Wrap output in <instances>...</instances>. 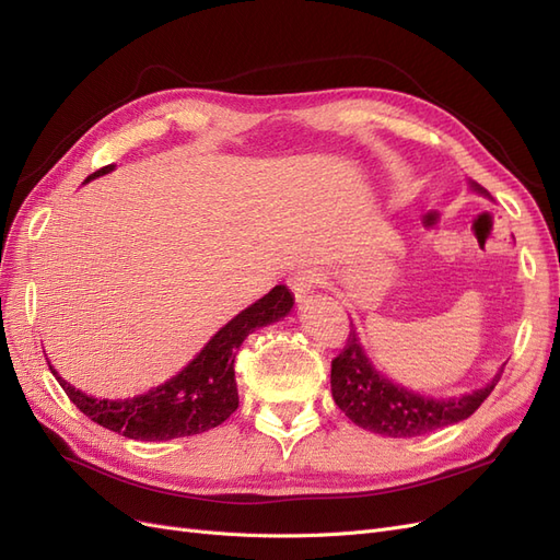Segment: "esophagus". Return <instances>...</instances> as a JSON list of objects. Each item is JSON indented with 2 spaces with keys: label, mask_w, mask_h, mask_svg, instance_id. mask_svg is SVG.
Wrapping results in <instances>:
<instances>
[{
  "label": "esophagus",
  "mask_w": 560,
  "mask_h": 560,
  "mask_svg": "<svg viewBox=\"0 0 560 560\" xmlns=\"http://www.w3.org/2000/svg\"><path fill=\"white\" fill-rule=\"evenodd\" d=\"M317 282L319 278L313 268H299L294 273H290V278H287V284H290V290L299 301H306L315 292Z\"/></svg>",
  "instance_id": "1"
}]
</instances>
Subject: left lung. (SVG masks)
Segmentation results:
<instances>
[{
	"label": "left lung",
	"instance_id": "obj_1",
	"mask_svg": "<svg viewBox=\"0 0 560 560\" xmlns=\"http://www.w3.org/2000/svg\"><path fill=\"white\" fill-rule=\"evenodd\" d=\"M474 191L488 196L483 186L471 182ZM504 369V366H502ZM502 369L488 385L474 389L469 395L453 399H434L411 393L401 385L387 381L381 371L369 362L360 346V336L350 322L346 348L331 360V395L354 425L383 436H420L446 425H455L479 409L483 399L493 393Z\"/></svg>",
	"mask_w": 560,
	"mask_h": 560
}]
</instances>
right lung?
<instances>
[{
	"label": "right lung",
	"instance_id": "add662e5",
	"mask_svg": "<svg viewBox=\"0 0 560 560\" xmlns=\"http://www.w3.org/2000/svg\"><path fill=\"white\" fill-rule=\"evenodd\" d=\"M114 165H105L89 175L86 182L107 175ZM294 306V296L284 284H276L266 296L235 315L219 329L208 346L186 364L179 374L144 395L130 399H95L74 385L58 378L67 397L77 404L97 425L124 434L138 442H167V439L208 432L238 409V385H235V354L245 338L270 322L282 319Z\"/></svg>",
	"mask_w": 560,
	"mask_h": 560
}]
</instances>
